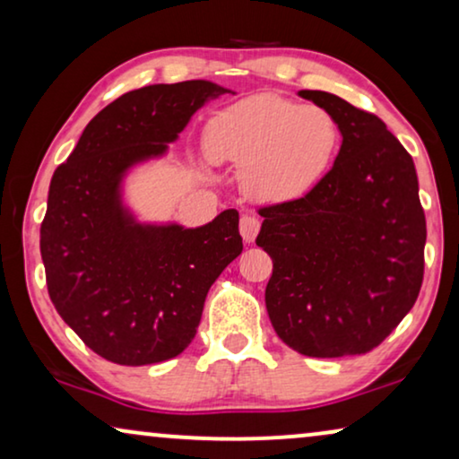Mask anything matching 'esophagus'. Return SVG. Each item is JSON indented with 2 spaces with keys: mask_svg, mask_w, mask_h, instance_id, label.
Returning a JSON list of instances; mask_svg holds the SVG:
<instances>
[{
  "mask_svg": "<svg viewBox=\"0 0 459 459\" xmlns=\"http://www.w3.org/2000/svg\"><path fill=\"white\" fill-rule=\"evenodd\" d=\"M259 230H261V221L259 219H256L255 215H242V219H240V234H242V238H244V242H253L255 238H256V234H259Z\"/></svg>",
  "mask_w": 459,
  "mask_h": 459,
  "instance_id": "esophagus-1",
  "label": "esophagus"
}]
</instances>
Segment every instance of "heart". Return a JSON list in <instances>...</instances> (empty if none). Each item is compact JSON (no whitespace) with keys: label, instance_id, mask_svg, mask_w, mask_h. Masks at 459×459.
<instances>
[{"label":"heart","instance_id":"heart-1","mask_svg":"<svg viewBox=\"0 0 459 459\" xmlns=\"http://www.w3.org/2000/svg\"><path fill=\"white\" fill-rule=\"evenodd\" d=\"M215 162L242 167V184L255 198H297L322 179L338 146L328 110L259 93L217 112L204 131Z\"/></svg>","mask_w":459,"mask_h":459}]
</instances>
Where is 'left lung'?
I'll list each match as a JSON object with an SVG mask.
<instances>
[{
	"mask_svg": "<svg viewBox=\"0 0 459 459\" xmlns=\"http://www.w3.org/2000/svg\"><path fill=\"white\" fill-rule=\"evenodd\" d=\"M342 134L334 167L303 198L263 206L256 236L273 261V330L307 357L363 355L416 303L426 217L411 156L382 118L328 91H299Z\"/></svg>",
	"mask_w": 459,
	"mask_h": 459,
	"instance_id": "obj_1",
	"label": "left lung"
}]
</instances>
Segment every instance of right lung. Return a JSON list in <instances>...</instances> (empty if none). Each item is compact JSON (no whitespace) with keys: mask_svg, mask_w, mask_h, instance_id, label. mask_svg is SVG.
Wrapping results in <instances>:
<instances>
[{"mask_svg":"<svg viewBox=\"0 0 459 459\" xmlns=\"http://www.w3.org/2000/svg\"><path fill=\"white\" fill-rule=\"evenodd\" d=\"M228 91L181 81L123 93L54 171L39 240L49 299L93 353L118 366L179 355L212 281L242 253L236 209L194 230L142 225L118 190L129 167L165 154L194 112Z\"/></svg>","mask_w":459,"mask_h":459,"instance_id":"right-lung-1","label":"right lung"}]
</instances>
